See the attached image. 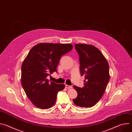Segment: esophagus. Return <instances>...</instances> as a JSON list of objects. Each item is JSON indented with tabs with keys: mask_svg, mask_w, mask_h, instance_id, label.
Here are the masks:
<instances>
[{
	"mask_svg": "<svg viewBox=\"0 0 132 132\" xmlns=\"http://www.w3.org/2000/svg\"><path fill=\"white\" fill-rule=\"evenodd\" d=\"M65 87H66L67 89H70V88H72V86H69V85H65Z\"/></svg>",
	"mask_w": 132,
	"mask_h": 132,
	"instance_id": "1",
	"label": "esophagus"
}]
</instances>
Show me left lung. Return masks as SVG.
<instances>
[{
	"label": "left lung",
	"mask_w": 132,
	"mask_h": 132,
	"mask_svg": "<svg viewBox=\"0 0 132 132\" xmlns=\"http://www.w3.org/2000/svg\"><path fill=\"white\" fill-rule=\"evenodd\" d=\"M79 56L81 76H85L84 87L73 86L77 92L73 103L81 108H90L101 98L110 79L108 63L100 51L91 45L76 44Z\"/></svg>",
	"instance_id": "left-lung-1"
}]
</instances>
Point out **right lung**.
Returning a JSON list of instances; mask_svg holds the SVG:
<instances>
[{
	"instance_id": "1",
	"label": "right lung",
	"mask_w": 132,
	"mask_h": 132,
	"mask_svg": "<svg viewBox=\"0 0 132 132\" xmlns=\"http://www.w3.org/2000/svg\"><path fill=\"white\" fill-rule=\"evenodd\" d=\"M72 49L71 44L40 43L29 52L21 66V83L35 106L47 109L55 103L58 92L65 86L49 81L47 77L57 72L61 57Z\"/></svg>"
}]
</instances>
